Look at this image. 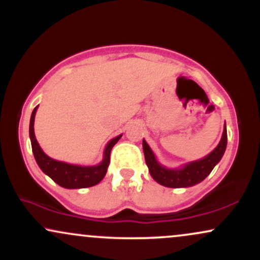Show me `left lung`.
Listing matches in <instances>:
<instances>
[{
	"instance_id": "obj_1",
	"label": "left lung",
	"mask_w": 260,
	"mask_h": 260,
	"mask_svg": "<svg viewBox=\"0 0 260 260\" xmlns=\"http://www.w3.org/2000/svg\"><path fill=\"white\" fill-rule=\"evenodd\" d=\"M226 145H228V131H226L225 124L221 140L210 154L201 160L188 162L180 169H168L165 166L160 165L159 161L155 157L153 150L147 144V142L143 139V150H144L145 162H147L151 177L157 183L170 188L192 187L197 183H201L213 171L216 164L221 160L222 155L226 150Z\"/></svg>"
}]
</instances>
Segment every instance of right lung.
I'll use <instances>...</instances> for the list:
<instances>
[{"instance_id": "right-lung-1", "label": "right lung", "mask_w": 260, "mask_h": 260, "mask_svg": "<svg viewBox=\"0 0 260 260\" xmlns=\"http://www.w3.org/2000/svg\"><path fill=\"white\" fill-rule=\"evenodd\" d=\"M38 106L32 110L30 124H29V136H30L31 149L34 154L35 160H37L39 168L43 170L45 175L52 178L56 183L61 187L68 188V189H77V188H86L98 184L105 177L107 168L110 164V153L113 145L120 140L121 136H117L107 143L105 150H104V159L99 165L95 166H79L72 165V164L63 162V161H57L51 159L44 153L43 149L39 145L34 133V120L35 113H37Z\"/></svg>"}]
</instances>
